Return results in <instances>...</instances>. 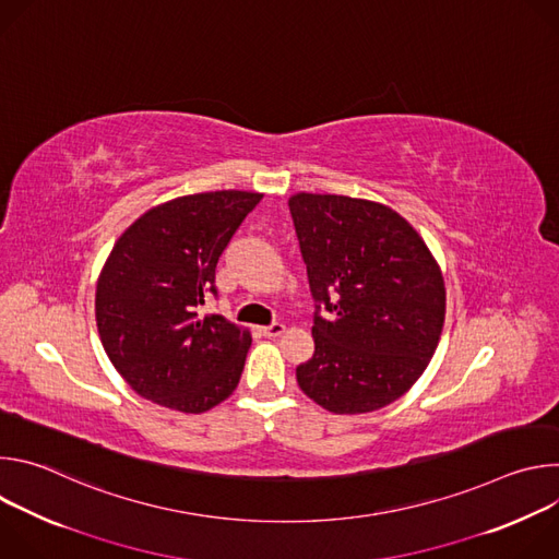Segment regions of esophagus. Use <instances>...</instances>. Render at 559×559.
<instances>
[{"instance_id":"34e87169","label":"esophagus","mask_w":559,"mask_h":559,"mask_svg":"<svg viewBox=\"0 0 559 559\" xmlns=\"http://www.w3.org/2000/svg\"><path fill=\"white\" fill-rule=\"evenodd\" d=\"M261 334L267 336V338H276V336L285 334V325H283V323H272V325H267V328H261Z\"/></svg>"}]
</instances>
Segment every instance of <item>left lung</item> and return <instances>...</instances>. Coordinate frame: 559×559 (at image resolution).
<instances>
[{
    "instance_id": "1",
    "label": "left lung",
    "mask_w": 559,
    "mask_h": 559,
    "mask_svg": "<svg viewBox=\"0 0 559 559\" xmlns=\"http://www.w3.org/2000/svg\"><path fill=\"white\" fill-rule=\"evenodd\" d=\"M313 311L298 386L332 414L391 405L436 354L447 292L420 234L391 207L338 194L289 199ZM335 313L320 316V305Z\"/></svg>"
}]
</instances>
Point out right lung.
Wrapping results in <instances>:
<instances>
[{
  "instance_id": "1",
  "label": "right lung",
  "mask_w": 559,
  "mask_h": 559,
  "mask_svg": "<svg viewBox=\"0 0 559 559\" xmlns=\"http://www.w3.org/2000/svg\"><path fill=\"white\" fill-rule=\"evenodd\" d=\"M261 199L243 190L179 197L119 236L97 281V330L115 369L145 401L203 414L241 380L250 332L199 309L216 294L218 257Z\"/></svg>"
}]
</instances>
